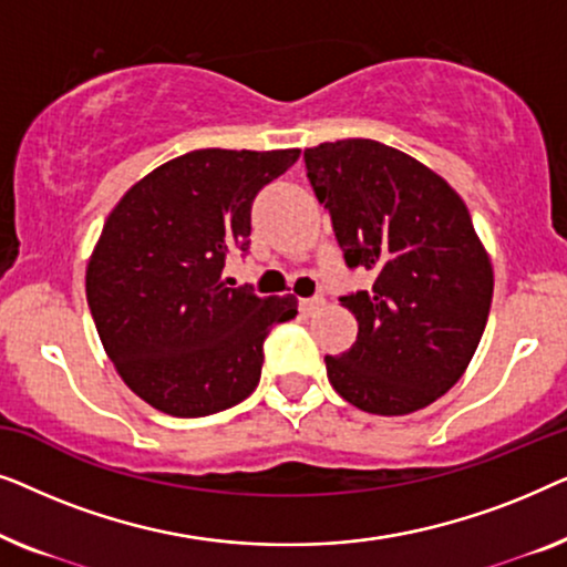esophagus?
Masks as SVG:
<instances>
[{"label": "esophagus", "mask_w": 567, "mask_h": 567, "mask_svg": "<svg viewBox=\"0 0 567 567\" xmlns=\"http://www.w3.org/2000/svg\"><path fill=\"white\" fill-rule=\"evenodd\" d=\"M322 305H324L322 297H312V299H301V301H299V309H301V312H305V315H312L315 309H320Z\"/></svg>", "instance_id": "1"}]
</instances>
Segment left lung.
Wrapping results in <instances>:
<instances>
[{
    "instance_id": "obj_1",
    "label": "left lung",
    "mask_w": 567,
    "mask_h": 567,
    "mask_svg": "<svg viewBox=\"0 0 567 567\" xmlns=\"http://www.w3.org/2000/svg\"><path fill=\"white\" fill-rule=\"evenodd\" d=\"M307 177L369 291L340 299L355 343L324 355L340 398L363 413H415L460 382L483 338L493 266L460 193L410 154L374 138L305 150Z\"/></svg>"
}]
</instances>
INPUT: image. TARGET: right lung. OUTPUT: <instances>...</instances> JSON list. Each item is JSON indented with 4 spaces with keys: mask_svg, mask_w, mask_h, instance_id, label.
I'll return each mask as SVG.
<instances>
[{
    "mask_svg": "<svg viewBox=\"0 0 567 567\" xmlns=\"http://www.w3.org/2000/svg\"><path fill=\"white\" fill-rule=\"evenodd\" d=\"M301 150H196L154 167L107 214L90 255L87 305L118 377L146 405L200 417L250 398L262 340L297 297H258L221 278L250 245L262 185Z\"/></svg>",
    "mask_w": 567,
    "mask_h": 567,
    "instance_id": "add662e5",
    "label": "right lung"
}]
</instances>
